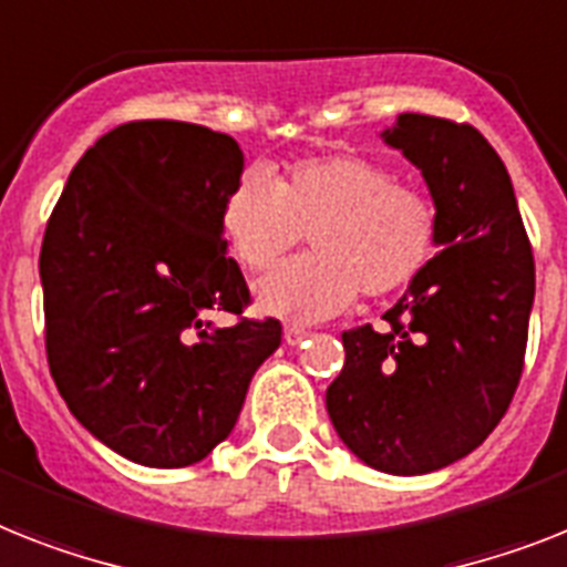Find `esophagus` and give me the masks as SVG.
<instances>
[{
	"label": "esophagus",
	"instance_id": "34e87169",
	"mask_svg": "<svg viewBox=\"0 0 567 567\" xmlns=\"http://www.w3.org/2000/svg\"><path fill=\"white\" fill-rule=\"evenodd\" d=\"M307 339H310V330H303V327H298V324L284 327V341H287L289 348H298V344Z\"/></svg>",
	"mask_w": 567,
	"mask_h": 567
}]
</instances>
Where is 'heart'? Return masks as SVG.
Here are the masks:
<instances>
[{
	"mask_svg": "<svg viewBox=\"0 0 567 567\" xmlns=\"http://www.w3.org/2000/svg\"><path fill=\"white\" fill-rule=\"evenodd\" d=\"M234 257L266 269L310 231V255L275 266L255 284L266 316L321 321L348 310L357 292L379 298L423 272L437 217L420 190L353 153L307 158L272 179L249 167L223 203Z\"/></svg>",
	"mask_w": 567,
	"mask_h": 567,
	"instance_id": "b5f03b06",
	"label": "heart"
}]
</instances>
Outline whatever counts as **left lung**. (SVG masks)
Segmentation results:
<instances>
[{
	"label": "left lung",
	"instance_id": "obj_1",
	"mask_svg": "<svg viewBox=\"0 0 567 567\" xmlns=\"http://www.w3.org/2000/svg\"><path fill=\"white\" fill-rule=\"evenodd\" d=\"M423 173L434 255L371 324L341 333L344 368L327 388L336 434L371 470L425 475L486 441L516 394L536 269L513 182L470 124L402 112L382 130Z\"/></svg>",
	"mask_w": 567,
	"mask_h": 567
}]
</instances>
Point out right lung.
Segmentation results:
<instances>
[{
  "label": "right lung",
  "mask_w": 567,
  "mask_h": 567,
  "mask_svg": "<svg viewBox=\"0 0 567 567\" xmlns=\"http://www.w3.org/2000/svg\"><path fill=\"white\" fill-rule=\"evenodd\" d=\"M243 173L231 135L188 121H133L74 165L40 251L45 350L60 396L121 457L179 470L240 417L280 324L217 327L249 287L223 240Z\"/></svg>",
  "instance_id": "add662e5"
}]
</instances>
